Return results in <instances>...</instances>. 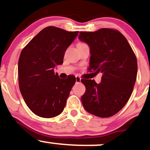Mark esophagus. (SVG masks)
I'll use <instances>...</instances> for the list:
<instances>
[{
  "mask_svg": "<svg viewBox=\"0 0 150 150\" xmlns=\"http://www.w3.org/2000/svg\"><path fill=\"white\" fill-rule=\"evenodd\" d=\"M75 80H76V83H80L81 82V79L80 77H76Z\"/></svg>",
  "mask_w": 150,
  "mask_h": 150,
  "instance_id": "34e87169",
  "label": "esophagus"
}]
</instances>
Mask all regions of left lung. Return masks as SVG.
<instances>
[{"instance_id": "8db88e82", "label": "left lung", "mask_w": 150, "mask_h": 150, "mask_svg": "<svg viewBox=\"0 0 150 150\" xmlns=\"http://www.w3.org/2000/svg\"><path fill=\"white\" fill-rule=\"evenodd\" d=\"M79 39L90 47L88 70L102 73L97 84L93 80L81 81L86 92L81 97L88 112L109 117L128 102L137 80V60L123 35L112 29L80 32Z\"/></svg>"}]
</instances>
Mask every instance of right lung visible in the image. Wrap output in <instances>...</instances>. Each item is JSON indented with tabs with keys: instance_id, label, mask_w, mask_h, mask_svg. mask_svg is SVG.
Here are the masks:
<instances>
[{
	"instance_id": "right-lung-1",
	"label": "right lung",
	"mask_w": 150,
	"mask_h": 150,
	"mask_svg": "<svg viewBox=\"0 0 150 150\" xmlns=\"http://www.w3.org/2000/svg\"><path fill=\"white\" fill-rule=\"evenodd\" d=\"M78 34L47 27L22 49L18 63L19 85L30 110L39 117H54L62 112L75 78L61 79L54 67L63 63L64 53Z\"/></svg>"
}]
</instances>
